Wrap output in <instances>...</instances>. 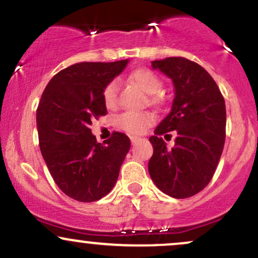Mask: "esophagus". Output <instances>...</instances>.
Listing matches in <instances>:
<instances>
[{
	"mask_svg": "<svg viewBox=\"0 0 258 258\" xmlns=\"http://www.w3.org/2000/svg\"><path fill=\"white\" fill-rule=\"evenodd\" d=\"M137 141H139V137H137V136H132V137H131L132 143H136Z\"/></svg>",
	"mask_w": 258,
	"mask_h": 258,
	"instance_id": "1",
	"label": "esophagus"
}]
</instances>
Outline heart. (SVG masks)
Masks as SVG:
<instances>
[{
  "label": "heart",
  "instance_id": "obj_1",
  "mask_svg": "<svg viewBox=\"0 0 258 258\" xmlns=\"http://www.w3.org/2000/svg\"><path fill=\"white\" fill-rule=\"evenodd\" d=\"M131 81L141 88L144 93L154 96L158 94L161 91L162 82L155 73L152 70L138 69L132 73ZM117 92H119V86L116 81H111L110 84L106 85V87L103 91V100L106 108L112 109L117 104ZM152 102H159L158 97H153ZM154 116L149 112H136V111H127L121 114L117 117L116 123L120 128L125 130L130 133H143L153 123Z\"/></svg>",
  "mask_w": 258,
  "mask_h": 258
}]
</instances>
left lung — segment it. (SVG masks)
<instances>
[{
  "mask_svg": "<svg viewBox=\"0 0 258 258\" xmlns=\"http://www.w3.org/2000/svg\"><path fill=\"white\" fill-rule=\"evenodd\" d=\"M152 68L172 80L174 97L149 138L154 153L148 170L162 193L184 199L214 176L226 141V104L215 80L194 61L171 57L152 61ZM171 131L177 136L170 150L159 136Z\"/></svg>",
  "mask_w": 258,
  "mask_h": 258,
  "instance_id": "1",
  "label": "left lung"
}]
</instances>
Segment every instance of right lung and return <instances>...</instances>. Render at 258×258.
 Returning a JSON list of instances; mask_svg holds the SVG:
<instances>
[{
	"mask_svg": "<svg viewBox=\"0 0 258 258\" xmlns=\"http://www.w3.org/2000/svg\"><path fill=\"white\" fill-rule=\"evenodd\" d=\"M128 59L112 63H78L54 75L36 111L38 142L44 162L60 190L82 203L110 193L131 142L112 133L97 143L93 117L106 114L103 91L125 70Z\"/></svg>",
	"mask_w": 258,
	"mask_h": 258,
	"instance_id": "add662e5",
	"label": "right lung"
}]
</instances>
